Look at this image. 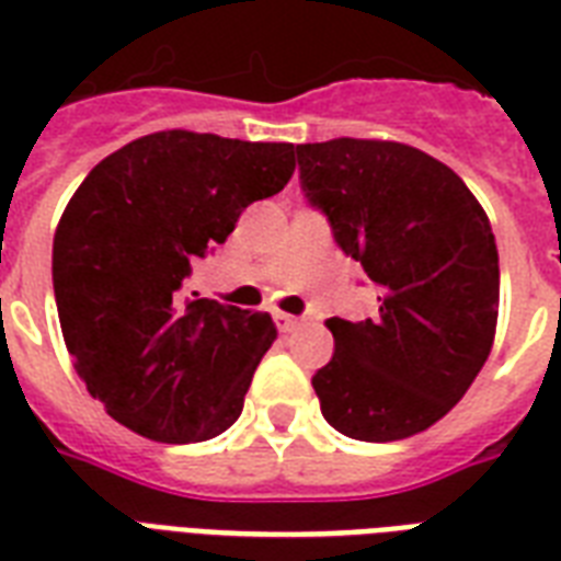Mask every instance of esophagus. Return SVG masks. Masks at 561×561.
Returning a JSON list of instances; mask_svg holds the SVG:
<instances>
[{
	"instance_id": "obj_1",
	"label": "esophagus",
	"mask_w": 561,
	"mask_h": 561,
	"mask_svg": "<svg viewBox=\"0 0 561 561\" xmlns=\"http://www.w3.org/2000/svg\"><path fill=\"white\" fill-rule=\"evenodd\" d=\"M273 323H276V329H279V332H297L299 325H302V320H299V317L285 314V311H279V314H273Z\"/></svg>"
}]
</instances>
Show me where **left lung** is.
I'll return each mask as SVG.
<instances>
[{"mask_svg": "<svg viewBox=\"0 0 561 561\" xmlns=\"http://www.w3.org/2000/svg\"><path fill=\"white\" fill-rule=\"evenodd\" d=\"M306 197L378 294L367 320H325L311 378L325 422L364 443L422 434L466 396L497 325L501 271L478 197L445 162L387 139L297 145Z\"/></svg>", "mask_w": 561, "mask_h": 561, "instance_id": "1", "label": "left lung"}]
</instances>
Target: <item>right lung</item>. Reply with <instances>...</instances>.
<instances>
[{
    "mask_svg": "<svg viewBox=\"0 0 561 561\" xmlns=\"http://www.w3.org/2000/svg\"><path fill=\"white\" fill-rule=\"evenodd\" d=\"M294 169L290 142L160 130L104 157L66 203L51 253L57 317L75 373L118 425L183 445L241 416L276 325L186 297L183 279Z\"/></svg>",
    "mask_w": 561,
    "mask_h": 561,
    "instance_id": "right-lung-1",
    "label": "right lung"
}]
</instances>
